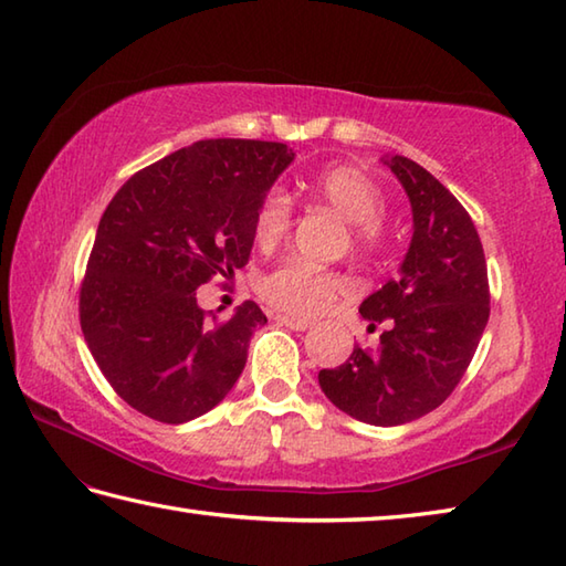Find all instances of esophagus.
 Listing matches in <instances>:
<instances>
[{"instance_id":"esophagus-1","label":"esophagus","mask_w":566,"mask_h":566,"mask_svg":"<svg viewBox=\"0 0 566 566\" xmlns=\"http://www.w3.org/2000/svg\"><path fill=\"white\" fill-rule=\"evenodd\" d=\"M274 321H276V324L286 326V328H292V331L312 328V321H308V318H298V316H290V314H274Z\"/></svg>"}]
</instances>
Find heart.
<instances>
[{"mask_svg":"<svg viewBox=\"0 0 566 566\" xmlns=\"http://www.w3.org/2000/svg\"><path fill=\"white\" fill-rule=\"evenodd\" d=\"M306 193L334 208L350 223V235L363 250H373L382 242L380 216L385 198L368 174L358 166H331L302 184ZM292 226V201L282 188H272L254 213V242L260 250H274L286 238ZM258 292L272 306L296 316H314L331 306L338 294L346 292V282L336 272L318 270L302 260H286L260 276Z\"/></svg>","mask_w":566,"mask_h":566,"instance_id":"b5f03b06","label":"heart"}]
</instances>
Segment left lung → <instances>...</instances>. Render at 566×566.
Returning <instances> with one entry per match:
<instances>
[{
	"instance_id": "left-lung-1",
	"label": "left lung",
	"mask_w": 566,
	"mask_h": 566,
	"mask_svg": "<svg viewBox=\"0 0 566 566\" xmlns=\"http://www.w3.org/2000/svg\"><path fill=\"white\" fill-rule=\"evenodd\" d=\"M382 161L412 206V240L400 274L360 304L370 331L385 324L380 346H356L338 368L318 373V385L353 419L397 427L429 415L459 385L489 324L491 292L467 208L417 161Z\"/></svg>"
}]
</instances>
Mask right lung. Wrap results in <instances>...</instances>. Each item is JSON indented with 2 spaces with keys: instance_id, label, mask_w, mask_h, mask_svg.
Here are the masks:
<instances>
[{
  "instance_id": "right-lung-1",
  "label": "right lung",
  "mask_w": 566,
  "mask_h": 566,
  "mask_svg": "<svg viewBox=\"0 0 566 566\" xmlns=\"http://www.w3.org/2000/svg\"><path fill=\"white\" fill-rule=\"evenodd\" d=\"M294 151L203 139L137 171L105 208L81 286L97 368L137 412L184 424L226 400L248 360L254 302L208 318L196 290L245 268L254 213Z\"/></svg>"
}]
</instances>
